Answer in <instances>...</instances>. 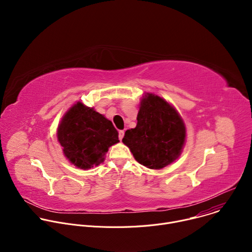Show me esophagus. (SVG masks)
Here are the masks:
<instances>
[{
	"label": "esophagus",
	"instance_id": "esophagus-1",
	"mask_svg": "<svg viewBox=\"0 0 252 252\" xmlns=\"http://www.w3.org/2000/svg\"><path fill=\"white\" fill-rule=\"evenodd\" d=\"M124 135H125V130H119V137H120L121 140L123 139Z\"/></svg>",
	"mask_w": 252,
	"mask_h": 252
}]
</instances>
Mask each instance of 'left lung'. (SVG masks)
<instances>
[{"instance_id":"1","label":"left lung","mask_w":252,"mask_h":252,"mask_svg":"<svg viewBox=\"0 0 252 252\" xmlns=\"http://www.w3.org/2000/svg\"><path fill=\"white\" fill-rule=\"evenodd\" d=\"M134 128L127 129L123 142L139 163L160 169L181 155L186 126L173 107L158 95L142 98Z\"/></svg>"}]
</instances>
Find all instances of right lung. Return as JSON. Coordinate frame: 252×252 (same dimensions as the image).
<instances>
[{"label": "right lung", "mask_w": 252, "mask_h": 252, "mask_svg": "<svg viewBox=\"0 0 252 252\" xmlns=\"http://www.w3.org/2000/svg\"><path fill=\"white\" fill-rule=\"evenodd\" d=\"M58 139L66 158L84 169L99 164L109 148L120 141L112 122L82 102L71 106L63 118Z\"/></svg>", "instance_id": "add662e5"}]
</instances>
